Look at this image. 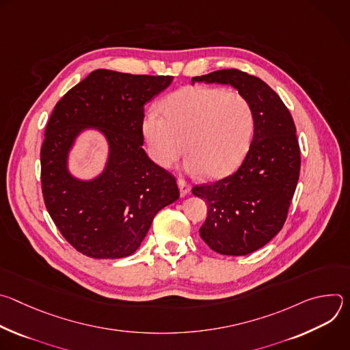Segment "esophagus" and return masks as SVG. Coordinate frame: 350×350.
I'll list each match as a JSON object with an SVG mask.
<instances>
[{"instance_id":"obj_1","label":"esophagus","mask_w":350,"mask_h":350,"mask_svg":"<svg viewBox=\"0 0 350 350\" xmlns=\"http://www.w3.org/2000/svg\"><path fill=\"white\" fill-rule=\"evenodd\" d=\"M177 184H178V188H180V193H181V196H185L187 193H189V191H191V185H189L184 178H178V180H177Z\"/></svg>"}]
</instances>
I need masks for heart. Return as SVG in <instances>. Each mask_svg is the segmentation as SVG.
<instances>
[{
    "label": "heart",
    "mask_w": 350,
    "mask_h": 350,
    "mask_svg": "<svg viewBox=\"0 0 350 350\" xmlns=\"http://www.w3.org/2000/svg\"><path fill=\"white\" fill-rule=\"evenodd\" d=\"M161 112L144 118L142 133L149 155L162 167H172L187 149L188 172L221 177L241 163L251 145L255 113L239 91L184 87L163 99Z\"/></svg>",
    "instance_id": "1"
}]
</instances>
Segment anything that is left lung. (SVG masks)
I'll return each instance as SVG.
<instances>
[{
	"label": "left lung",
	"instance_id": "1",
	"mask_svg": "<svg viewBox=\"0 0 350 350\" xmlns=\"http://www.w3.org/2000/svg\"><path fill=\"white\" fill-rule=\"evenodd\" d=\"M195 81L230 84L254 108V138L238 170L192 187L208 204L201 238L217 254L243 256L273 239L286 220L301 172L296 127L278 94L256 76L223 69L192 77Z\"/></svg>",
	"mask_w": 350,
	"mask_h": 350
}]
</instances>
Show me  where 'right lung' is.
<instances>
[{
    "label": "right lung",
    "mask_w": 350,
    "mask_h": 350,
    "mask_svg": "<svg viewBox=\"0 0 350 350\" xmlns=\"http://www.w3.org/2000/svg\"><path fill=\"white\" fill-rule=\"evenodd\" d=\"M173 76L91 72L57 103L41 145V189L45 208L77 252L95 259L130 256L155 215L180 196L176 178L142 149L145 104ZM87 126L110 142L106 172L79 182L66 169L68 149Z\"/></svg>",
    "instance_id": "obj_1"
}]
</instances>
